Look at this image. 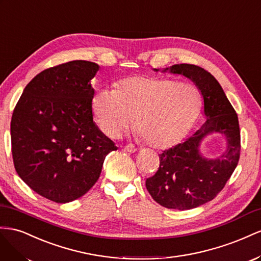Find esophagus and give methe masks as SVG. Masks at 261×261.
Wrapping results in <instances>:
<instances>
[{"mask_svg":"<svg viewBox=\"0 0 261 261\" xmlns=\"http://www.w3.org/2000/svg\"><path fill=\"white\" fill-rule=\"evenodd\" d=\"M123 150L126 151V152H129V153H135V152H137V147L133 144H128V145H125L123 147Z\"/></svg>","mask_w":261,"mask_h":261,"instance_id":"esophagus-1","label":"esophagus"}]
</instances>
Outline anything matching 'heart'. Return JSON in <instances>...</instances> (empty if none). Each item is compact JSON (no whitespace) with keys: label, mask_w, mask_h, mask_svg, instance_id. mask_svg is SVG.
Instances as JSON below:
<instances>
[{"label":"heart","mask_w":261,"mask_h":261,"mask_svg":"<svg viewBox=\"0 0 261 261\" xmlns=\"http://www.w3.org/2000/svg\"><path fill=\"white\" fill-rule=\"evenodd\" d=\"M202 96L188 82L146 75L119 81L115 89L100 87L92 97V109L100 131L118 138L135 122L137 135L155 148L173 146L195 124Z\"/></svg>","instance_id":"obj_1"}]
</instances>
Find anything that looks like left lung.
Segmentation results:
<instances>
[{"mask_svg": "<svg viewBox=\"0 0 261 261\" xmlns=\"http://www.w3.org/2000/svg\"><path fill=\"white\" fill-rule=\"evenodd\" d=\"M158 72V69H154ZM190 79L203 97L205 122L189 139L160 154V167L145 186L162 206L189 210L209 202L224 188L235 170L241 153L238 118L223 88L211 73L193 64H175L164 69ZM221 133L227 150L218 159H206L199 144L207 134Z\"/></svg>", "mask_w": 261, "mask_h": 261, "instance_id": "8db88e82", "label": "left lung"}]
</instances>
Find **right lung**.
I'll use <instances>...</instances> for the list:
<instances>
[{"label":"right lung","instance_id":"obj_1","mask_svg":"<svg viewBox=\"0 0 261 261\" xmlns=\"http://www.w3.org/2000/svg\"><path fill=\"white\" fill-rule=\"evenodd\" d=\"M94 62L75 60L49 68L29 82L11 121L14 166L38 195L66 203L98 180L117 146L93 120Z\"/></svg>","mask_w":261,"mask_h":261}]
</instances>
